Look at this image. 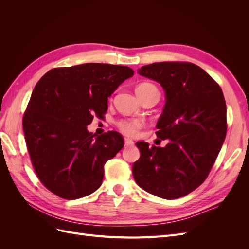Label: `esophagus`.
I'll list each match as a JSON object with an SVG mask.
<instances>
[{
  "instance_id": "obj_1",
  "label": "esophagus",
  "mask_w": 249,
  "mask_h": 249,
  "mask_svg": "<svg viewBox=\"0 0 249 249\" xmlns=\"http://www.w3.org/2000/svg\"><path fill=\"white\" fill-rule=\"evenodd\" d=\"M124 144H125V146H133L134 141L129 138H124Z\"/></svg>"
}]
</instances>
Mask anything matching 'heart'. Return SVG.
<instances>
[{
    "label": "heart",
    "mask_w": 249,
    "mask_h": 249,
    "mask_svg": "<svg viewBox=\"0 0 249 249\" xmlns=\"http://www.w3.org/2000/svg\"><path fill=\"white\" fill-rule=\"evenodd\" d=\"M136 91H158V89L155 85L150 84V83H142L138 85L136 88ZM141 126V123L139 120H122L118 123V127L123 133L129 136H134L136 134L138 127Z\"/></svg>",
    "instance_id": "heart-1"
}]
</instances>
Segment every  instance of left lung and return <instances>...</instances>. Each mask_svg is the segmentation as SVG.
Returning a JSON list of instances; mask_svg holds the SVG:
<instances>
[{
    "label": "left lung",
    "instance_id": "1",
    "mask_svg": "<svg viewBox=\"0 0 249 249\" xmlns=\"http://www.w3.org/2000/svg\"><path fill=\"white\" fill-rule=\"evenodd\" d=\"M142 77L165 91L156 135L164 147L137 142L133 177L146 192L165 199L185 196L207 178L227 135V105L220 86L199 66L159 62L142 66Z\"/></svg>",
    "mask_w": 249,
    "mask_h": 249
}]
</instances>
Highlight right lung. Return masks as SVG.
<instances>
[{"instance_id": "add662e5", "label": "right lung", "mask_w": 249, "mask_h": 249, "mask_svg": "<svg viewBox=\"0 0 249 249\" xmlns=\"http://www.w3.org/2000/svg\"><path fill=\"white\" fill-rule=\"evenodd\" d=\"M127 66L85 63L58 67L37 83L22 119L34 170L59 197L77 199L99 189L104 165L124 147L115 131L88 132L93 116L108 110V97L133 77Z\"/></svg>"}]
</instances>
